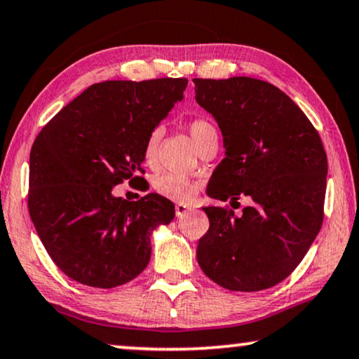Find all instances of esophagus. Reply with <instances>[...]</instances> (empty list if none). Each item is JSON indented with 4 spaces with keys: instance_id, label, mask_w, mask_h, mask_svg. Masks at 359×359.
Returning a JSON list of instances; mask_svg holds the SVG:
<instances>
[{
    "instance_id": "esophagus-1",
    "label": "esophagus",
    "mask_w": 359,
    "mask_h": 359,
    "mask_svg": "<svg viewBox=\"0 0 359 359\" xmlns=\"http://www.w3.org/2000/svg\"><path fill=\"white\" fill-rule=\"evenodd\" d=\"M191 212V208L186 205V203H176V207H175V213H176V217L178 218H183L186 213H189Z\"/></svg>"
}]
</instances>
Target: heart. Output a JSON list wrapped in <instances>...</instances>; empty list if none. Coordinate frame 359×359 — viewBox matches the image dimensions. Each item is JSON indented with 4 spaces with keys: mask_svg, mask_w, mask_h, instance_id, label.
I'll use <instances>...</instances> for the list:
<instances>
[{
    "mask_svg": "<svg viewBox=\"0 0 359 359\" xmlns=\"http://www.w3.org/2000/svg\"><path fill=\"white\" fill-rule=\"evenodd\" d=\"M187 131H189L192 141H194L196 146L198 147L207 136H210L212 133H217V128H215V126L205 118H194L191 120L189 125H187ZM161 137H162L161 126H156V128L151 130V133L147 135L144 149H142V156H144V161L149 165L154 163V161H156L157 147H158V142H161ZM154 191H156L158 196L168 198V201L172 202L189 203L194 201V197L198 191V184L196 181L184 178V176L163 173V175H158L157 178L154 180Z\"/></svg>",
    "mask_w": 359,
    "mask_h": 359,
    "instance_id": "obj_1",
    "label": "heart"
}]
</instances>
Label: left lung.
I'll return each mask as SVG.
<instances>
[{
  "instance_id": "8db88e82",
  "label": "left lung",
  "mask_w": 359,
  "mask_h": 359,
  "mask_svg": "<svg viewBox=\"0 0 359 359\" xmlns=\"http://www.w3.org/2000/svg\"><path fill=\"white\" fill-rule=\"evenodd\" d=\"M192 81L197 104L218 122L226 147L207 194L231 203L241 196L252 201L241 215L203 208L210 228L198 241L197 262L228 290L269 289L299 266L323 226V141L300 107L268 81Z\"/></svg>"
}]
</instances>
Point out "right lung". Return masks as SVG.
<instances>
[{"instance_id":"1","label":"right lung","mask_w":359,"mask_h":359,"mask_svg":"<svg viewBox=\"0 0 359 359\" xmlns=\"http://www.w3.org/2000/svg\"><path fill=\"white\" fill-rule=\"evenodd\" d=\"M186 79L109 80L76 96L38 133L30 151L29 212L56 266L76 283L112 289L151 260V234L175 218L158 194H112L141 180L151 130L183 99Z\"/></svg>"}]
</instances>
